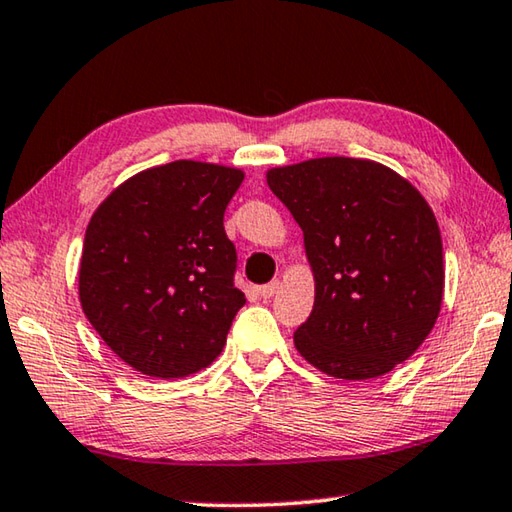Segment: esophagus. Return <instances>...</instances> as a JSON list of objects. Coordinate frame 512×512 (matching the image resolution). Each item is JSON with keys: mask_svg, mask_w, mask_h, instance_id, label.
<instances>
[{"mask_svg": "<svg viewBox=\"0 0 512 512\" xmlns=\"http://www.w3.org/2000/svg\"><path fill=\"white\" fill-rule=\"evenodd\" d=\"M280 287H282V282L280 280H273V282H268V284H264V287H259L257 289V293L262 298H273L277 291H280Z\"/></svg>", "mask_w": 512, "mask_h": 512, "instance_id": "esophagus-1", "label": "esophagus"}]
</instances>
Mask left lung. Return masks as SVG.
I'll return each mask as SVG.
<instances>
[{
	"label": "left lung",
	"instance_id": "8db88e82",
	"mask_svg": "<svg viewBox=\"0 0 512 512\" xmlns=\"http://www.w3.org/2000/svg\"><path fill=\"white\" fill-rule=\"evenodd\" d=\"M305 237L314 309L293 343L336 379L391 372L420 348L443 305V239L409 180L363 158H311L266 171Z\"/></svg>",
	"mask_w": 512,
	"mask_h": 512
}]
</instances>
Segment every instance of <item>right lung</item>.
Returning <instances> with one entry per match:
<instances>
[{
    "label": "right lung",
    "instance_id": "obj_1",
    "mask_svg": "<svg viewBox=\"0 0 512 512\" xmlns=\"http://www.w3.org/2000/svg\"><path fill=\"white\" fill-rule=\"evenodd\" d=\"M246 173L176 160L103 198L85 230L79 300L97 334L137 372L194 375L219 357L244 307L223 212Z\"/></svg>",
    "mask_w": 512,
    "mask_h": 512
}]
</instances>
